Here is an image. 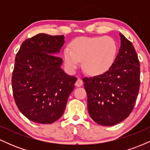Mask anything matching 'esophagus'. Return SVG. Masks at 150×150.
Returning <instances> with one entry per match:
<instances>
[{
	"label": "esophagus",
	"mask_w": 150,
	"mask_h": 150,
	"mask_svg": "<svg viewBox=\"0 0 150 150\" xmlns=\"http://www.w3.org/2000/svg\"><path fill=\"white\" fill-rule=\"evenodd\" d=\"M82 85H83V82H82V80H81L80 78H77L76 82H75V86H77V87H81Z\"/></svg>",
	"instance_id": "obj_1"
}]
</instances>
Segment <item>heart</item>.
I'll return each instance as SVG.
<instances>
[{"label":"heart","mask_w":150,"mask_h":150,"mask_svg":"<svg viewBox=\"0 0 150 150\" xmlns=\"http://www.w3.org/2000/svg\"><path fill=\"white\" fill-rule=\"evenodd\" d=\"M69 48H65L63 58L67 68L73 70L80 61L87 73L102 75L112 67L116 59L118 46L110 37H81L75 39Z\"/></svg>","instance_id":"b5f03b06"}]
</instances>
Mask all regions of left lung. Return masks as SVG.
<instances>
[{
    "mask_svg": "<svg viewBox=\"0 0 150 150\" xmlns=\"http://www.w3.org/2000/svg\"><path fill=\"white\" fill-rule=\"evenodd\" d=\"M120 47L111 68L102 75L85 77L89 116L111 126L123 121L133 109L140 85V61L131 42L120 34Z\"/></svg>",
    "mask_w": 150,
    "mask_h": 150,
    "instance_id": "1",
    "label": "left lung"
}]
</instances>
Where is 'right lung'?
<instances>
[{
    "label": "right lung",
    "mask_w": 150,
    "mask_h": 150,
    "mask_svg": "<svg viewBox=\"0 0 150 150\" xmlns=\"http://www.w3.org/2000/svg\"><path fill=\"white\" fill-rule=\"evenodd\" d=\"M64 35L39 34L22 44L15 60L12 88L17 106L26 118L50 124L63 114L77 77L61 69L63 59L56 53Z\"/></svg>",
    "instance_id": "obj_1"
}]
</instances>
